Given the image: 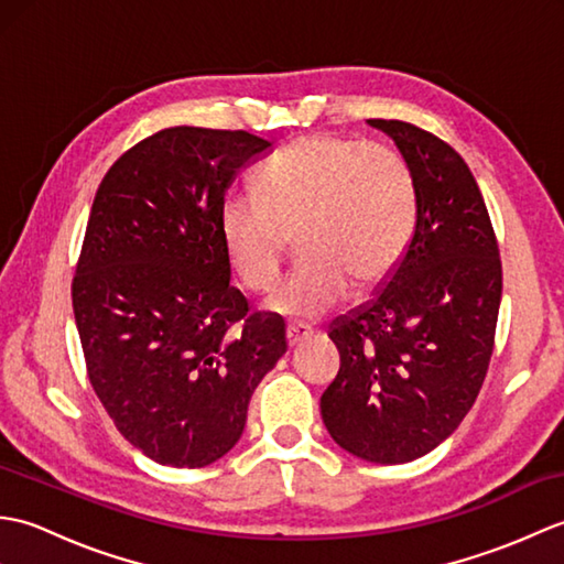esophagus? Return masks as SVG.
Segmentation results:
<instances>
[{
  "mask_svg": "<svg viewBox=\"0 0 564 564\" xmlns=\"http://www.w3.org/2000/svg\"><path fill=\"white\" fill-rule=\"evenodd\" d=\"M310 327L303 325V322H291V325H285V341L289 346H295L303 337H307Z\"/></svg>",
  "mask_w": 564,
  "mask_h": 564,
  "instance_id": "obj_1",
  "label": "esophagus"
}]
</instances>
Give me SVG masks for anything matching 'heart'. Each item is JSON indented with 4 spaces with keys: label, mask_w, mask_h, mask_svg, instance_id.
<instances>
[{
    "label": "heart",
    "mask_w": 564,
    "mask_h": 564,
    "mask_svg": "<svg viewBox=\"0 0 564 564\" xmlns=\"http://www.w3.org/2000/svg\"><path fill=\"white\" fill-rule=\"evenodd\" d=\"M416 184L400 152L380 142L313 133L289 142L254 172V196L230 194L218 227L227 263L247 291L279 281L291 237L301 261L269 310L325 315L354 289L398 267L416 227Z\"/></svg>",
    "instance_id": "1"
}]
</instances>
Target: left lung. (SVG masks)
Returning a JSON list of instances; mask_svg holds the SVG:
<instances>
[{
    "label": "left lung",
    "mask_w": 564,
    "mask_h": 564,
    "mask_svg": "<svg viewBox=\"0 0 564 564\" xmlns=\"http://www.w3.org/2000/svg\"><path fill=\"white\" fill-rule=\"evenodd\" d=\"M368 123L410 164L416 227L376 295L329 325L341 366L319 410L344 451L394 465L446 441L480 394L495 351L501 259L460 154L412 123Z\"/></svg>",
    "instance_id": "1"
}]
</instances>
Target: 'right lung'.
Here are the masks:
<instances>
[{"label":"right lung","mask_w":564,"mask_h":564,"mask_svg":"<svg viewBox=\"0 0 564 564\" xmlns=\"http://www.w3.org/2000/svg\"><path fill=\"white\" fill-rule=\"evenodd\" d=\"M271 142L164 128L101 178L72 279L87 376L126 441L160 465L230 451L261 378L285 354L275 317L230 285L218 213L239 166Z\"/></svg>","instance_id":"right-lung-1"}]
</instances>
